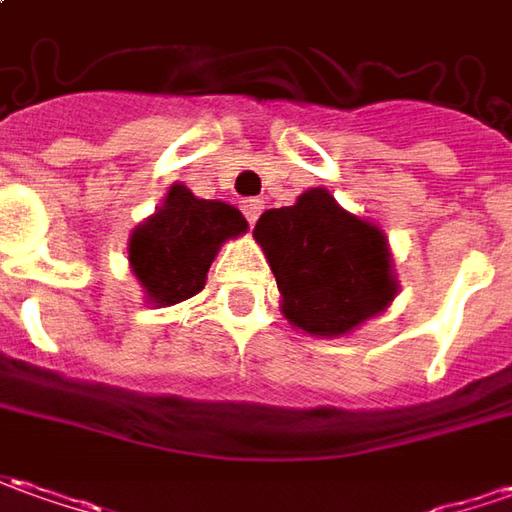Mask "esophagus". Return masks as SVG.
Instances as JSON below:
<instances>
[{
    "mask_svg": "<svg viewBox=\"0 0 512 512\" xmlns=\"http://www.w3.org/2000/svg\"><path fill=\"white\" fill-rule=\"evenodd\" d=\"M241 210L246 215V221L255 224L257 218H260V212H263V198H243Z\"/></svg>",
    "mask_w": 512,
    "mask_h": 512,
    "instance_id": "1",
    "label": "esophagus"
}]
</instances>
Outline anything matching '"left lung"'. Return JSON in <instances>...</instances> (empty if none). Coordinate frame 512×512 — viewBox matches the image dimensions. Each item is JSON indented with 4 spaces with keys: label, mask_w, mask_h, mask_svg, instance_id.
Masks as SVG:
<instances>
[{
    "label": "left lung",
    "mask_w": 512,
    "mask_h": 512,
    "mask_svg": "<svg viewBox=\"0 0 512 512\" xmlns=\"http://www.w3.org/2000/svg\"><path fill=\"white\" fill-rule=\"evenodd\" d=\"M255 238L283 294L285 319L316 336L347 333L381 314L398 291L384 232L344 212L322 187L294 207L263 212Z\"/></svg>",
    "instance_id": "obj_1"
}]
</instances>
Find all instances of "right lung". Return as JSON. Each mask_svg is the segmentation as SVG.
Masks as SVG:
<instances>
[{
	"instance_id": "add662e5",
	"label": "right lung",
	"mask_w": 512,
	"mask_h": 512,
	"mask_svg": "<svg viewBox=\"0 0 512 512\" xmlns=\"http://www.w3.org/2000/svg\"><path fill=\"white\" fill-rule=\"evenodd\" d=\"M241 232L246 218L238 207L196 198L184 184H173L165 204L134 229L128 260L151 302L176 305L196 297L221 243Z\"/></svg>"
}]
</instances>
